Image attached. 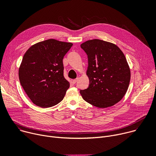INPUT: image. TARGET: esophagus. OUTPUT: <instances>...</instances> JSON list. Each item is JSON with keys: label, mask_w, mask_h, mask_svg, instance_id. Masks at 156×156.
Here are the masks:
<instances>
[{"label": "esophagus", "mask_w": 156, "mask_h": 156, "mask_svg": "<svg viewBox=\"0 0 156 156\" xmlns=\"http://www.w3.org/2000/svg\"><path fill=\"white\" fill-rule=\"evenodd\" d=\"M78 80V78H76V79H74V80H73V81H72L73 83V84H75V83L77 82Z\"/></svg>", "instance_id": "34e87169"}]
</instances>
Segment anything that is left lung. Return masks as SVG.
<instances>
[{"mask_svg": "<svg viewBox=\"0 0 156 156\" xmlns=\"http://www.w3.org/2000/svg\"><path fill=\"white\" fill-rule=\"evenodd\" d=\"M81 48L87 55L89 87L80 90L83 99L98 108L119 102L129 86L131 72L125 56L115 44L101 39L87 41Z\"/></svg>", "mask_w": 156, "mask_h": 156, "instance_id": "8db88e82", "label": "left lung"}]
</instances>
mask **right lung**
<instances>
[{"label":"right lung","instance_id":"1","mask_svg":"<svg viewBox=\"0 0 156 156\" xmlns=\"http://www.w3.org/2000/svg\"><path fill=\"white\" fill-rule=\"evenodd\" d=\"M73 44L50 39L31 46L18 70L20 84L36 105L48 108L60 102L70 87L63 76V58Z\"/></svg>","mask_w":156,"mask_h":156}]
</instances>
